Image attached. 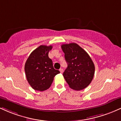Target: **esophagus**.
Instances as JSON below:
<instances>
[{"instance_id":"1","label":"esophagus","mask_w":121,"mask_h":121,"mask_svg":"<svg viewBox=\"0 0 121 121\" xmlns=\"http://www.w3.org/2000/svg\"><path fill=\"white\" fill-rule=\"evenodd\" d=\"M63 69H62V68H60V72H61V73H63Z\"/></svg>"}]
</instances>
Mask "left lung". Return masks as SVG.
<instances>
[{"instance_id":"left-lung-1","label":"left lung","mask_w":121,"mask_h":121,"mask_svg":"<svg viewBox=\"0 0 121 121\" xmlns=\"http://www.w3.org/2000/svg\"><path fill=\"white\" fill-rule=\"evenodd\" d=\"M68 67L63 76L69 87L76 91L86 88L93 78L95 66L87 53L76 43L62 44Z\"/></svg>"}]
</instances>
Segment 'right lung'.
<instances>
[{
    "label": "right lung",
    "instance_id": "right-lung-1",
    "mask_svg": "<svg viewBox=\"0 0 121 121\" xmlns=\"http://www.w3.org/2000/svg\"><path fill=\"white\" fill-rule=\"evenodd\" d=\"M52 49V45H40L30 54L25 64L27 81L36 91H42L49 88L54 77L60 73L54 69L52 60L48 57Z\"/></svg>",
    "mask_w": 121,
    "mask_h": 121
}]
</instances>
